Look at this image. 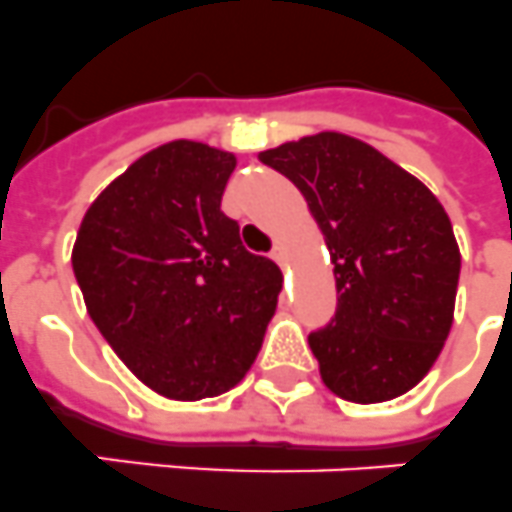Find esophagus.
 <instances>
[{
    "label": "esophagus",
    "instance_id": "34e87169",
    "mask_svg": "<svg viewBox=\"0 0 512 512\" xmlns=\"http://www.w3.org/2000/svg\"><path fill=\"white\" fill-rule=\"evenodd\" d=\"M270 257H273L278 265H286V260H289V255H286V247H283V244H276V247H273V252H270Z\"/></svg>",
    "mask_w": 512,
    "mask_h": 512
}]
</instances>
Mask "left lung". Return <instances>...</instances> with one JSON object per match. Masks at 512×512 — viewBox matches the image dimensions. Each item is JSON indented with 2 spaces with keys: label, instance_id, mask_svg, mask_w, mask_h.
I'll use <instances>...</instances> for the list:
<instances>
[{
  "label": "left lung",
  "instance_id": "obj_1",
  "mask_svg": "<svg viewBox=\"0 0 512 512\" xmlns=\"http://www.w3.org/2000/svg\"><path fill=\"white\" fill-rule=\"evenodd\" d=\"M257 158L296 184L330 252L336 317L309 333L322 382L354 403L409 393L448 341L461 276L440 200L343 132H317Z\"/></svg>",
  "mask_w": 512,
  "mask_h": 512
}]
</instances>
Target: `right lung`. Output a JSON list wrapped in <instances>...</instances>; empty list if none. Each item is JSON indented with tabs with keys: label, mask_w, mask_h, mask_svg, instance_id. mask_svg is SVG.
I'll list each match as a JSON object with an SVG mask.
<instances>
[{
	"label": "right lung",
	"mask_w": 512,
	"mask_h": 512,
	"mask_svg": "<svg viewBox=\"0 0 512 512\" xmlns=\"http://www.w3.org/2000/svg\"><path fill=\"white\" fill-rule=\"evenodd\" d=\"M234 153L148 150L85 210L72 270L90 320L137 380L171 401L231 390L263 346L283 276L221 210Z\"/></svg>",
	"instance_id": "add662e5"
}]
</instances>
